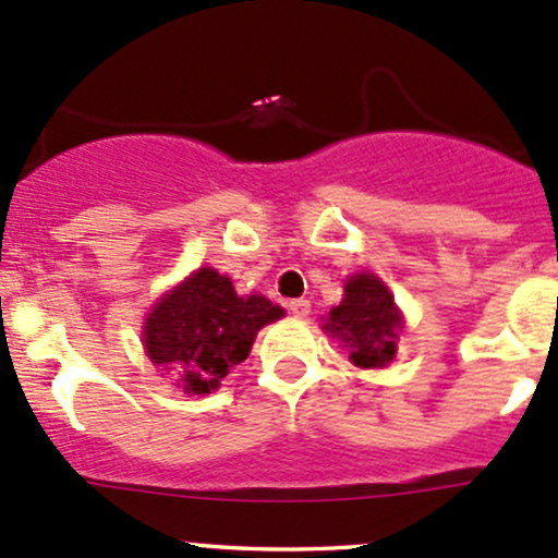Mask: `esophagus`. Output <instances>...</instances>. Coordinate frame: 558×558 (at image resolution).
Masks as SVG:
<instances>
[{
    "mask_svg": "<svg viewBox=\"0 0 558 558\" xmlns=\"http://www.w3.org/2000/svg\"><path fill=\"white\" fill-rule=\"evenodd\" d=\"M289 311H291V315H296V318H307V315H311V302H307V300H291Z\"/></svg>",
    "mask_w": 558,
    "mask_h": 558,
    "instance_id": "esophagus-1",
    "label": "esophagus"
}]
</instances>
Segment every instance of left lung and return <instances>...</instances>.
I'll list each match as a JSON object with an SVG mask.
<instances>
[{
  "mask_svg": "<svg viewBox=\"0 0 558 558\" xmlns=\"http://www.w3.org/2000/svg\"><path fill=\"white\" fill-rule=\"evenodd\" d=\"M351 353L359 367H386L397 353V331L402 329L391 294L375 275H353L345 283V300L331 307L324 326Z\"/></svg>",
  "mask_w": 558,
  "mask_h": 558,
  "instance_id": "8db88e82",
  "label": "left lung"
}]
</instances>
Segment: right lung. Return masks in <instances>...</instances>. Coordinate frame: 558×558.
<instances>
[{
    "label": "right lung",
    "mask_w": 558,
    "mask_h": 558,
    "mask_svg": "<svg viewBox=\"0 0 558 558\" xmlns=\"http://www.w3.org/2000/svg\"><path fill=\"white\" fill-rule=\"evenodd\" d=\"M283 307L264 296H238L232 280L202 267L156 305L145 324V351L189 393H210L245 362L253 337Z\"/></svg>",
    "instance_id": "obj_1"
}]
</instances>
